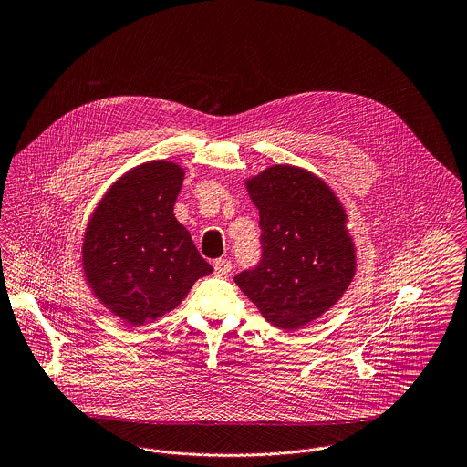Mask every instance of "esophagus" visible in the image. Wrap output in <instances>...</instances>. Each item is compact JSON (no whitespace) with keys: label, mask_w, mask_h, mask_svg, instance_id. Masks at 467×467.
Returning a JSON list of instances; mask_svg holds the SVG:
<instances>
[{"label":"esophagus","mask_w":467,"mask_h":467,"mask_svg":"<svg viewBox=\"0 0 467 467\" xmlns=\"http://www.w3.org/2000/svg\"><path fill=\"white\" fill-rule=\"evenodd\" d=\"M213 265H214V273H216L218 276H223V275L231 273V262H229V260L218 258V260H214Z\"/></svg>","instance_id":"34e87169"}]
</instances>
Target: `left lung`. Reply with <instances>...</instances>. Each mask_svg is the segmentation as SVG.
Returning a JSON list of instances; mask_svg holds the SVG:
<instances>
[{
  "label": "left lung",
  "instance_id": "obj_1",
  "mask_svg": "<svg viewBox=\"0 0 467 467\" xmlns=\"http://www.w3.org/2000/svg\"><path fill=\"white\" fill-rule=\"evenodd\" d=\"M260 211L262 260L234 276L262 317L296 331L329 311L357 273L348 214L333 189L296 165H271L245 180Z\"/></svg>",
  "mask_w": 467,
  "mask_h": 467
}]
</instances>
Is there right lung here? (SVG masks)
I'll return each mask as SVG.
<instances>
[{"label": "right lung", "instance_id": "right-lung-1", "mask_svg": "<svg viewBox=\"0 0 467 467\" xmlns=\"http://www.w3.org/2000/svg\"><path fill=\"white\" fill-rule=\"evenodd\" d=\"M183 178V167L169 160L136 165L107 189L87 222V285L125 326L171 313L198 278L213 273L172 213Z\"/></svg>", "mask_w": 467, "mask_h": 467}]
</instances>
